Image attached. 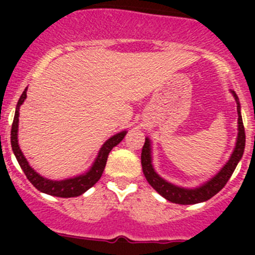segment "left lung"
Returning a JSON list of instances; mask_svg holds the SVG:
<instances>
[{
	"label": "left lung",
	"instance_id": "8db88e82",
	"mask_svg": "<svg viewBox=\"0 0 255 255\" xmlns=\"http://www.w3.org/2000/svg\"><path fill=\"white\" fill-rule=\"evenodd\" d=\"M235 101L238 103V115H239V134H238V141H236V147L234 149L233 154L230 157L229 162L224 166V168L216 175L213 179L206 182L204 185L199 186L197 189H184L175 186L170 182L164 181L162 177H159L157 173L154 172L152 166V158H150V145L149 139H145L143 148H141V167H143L144 176L149 182L150 186L153 189L158 191L159 194L167 200L176 204H195L200 203V202H206V200L211 199L212 197H215L221 189L224 188L227 184L229 179L231 177L233 172L235 171L236 166H238L239 161L242 159L243 153H244L245 148V130L244 124H243L242 114H240V103H239V98L236 96L235 92L233 91Z\"/></svg>",
	"mask_w": 255,
	"mask_h": 255
}]
</instances>
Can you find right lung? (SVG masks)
Here are the masks:
<instances>
[{
  "instance_id": "obj_1",
  "label": "right lung",
  "mask_w": 255,
  "mask_h": 255,
  "mask_svg": "<svg viewBox=\"0 0 255 255\" xmlns=\"http://www.w3.org/2000/svg\"><path fill=\"white\" fill-rule=\"evenodd\" d=\"M26 98V89L22 92L21 97L19 98V102L16 105V111H15V117H13L12 126H11V147H12V152L16 157L17 162H19L20 167L25 173L26 179L35 186L39 191L46 193V194L53 195V197H60V198H73L82 195L83 193L91 189L92 186L96 184L98 180L102 176L103 170L106 167V162H107L108 153L111 152L112 148L116 147L117 144L120 143L126 135V131L120 132V134L114 135L112 138L108 139L103 147L101 148L100 154L97 157L96 162L92 166V168L88 171L85 175H80L78 177L69 180H62V181H52V180L44 179L40 175H38L33 168L29 166L28 161L25 157L22 155L21 150L17 144V124H19V108L22 105L24 100Z\"/></svg>"
}]
</instances>
